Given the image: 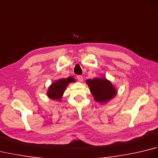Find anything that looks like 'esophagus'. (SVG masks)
<instances>
[{
  "label": "esophagus",
  "instance_id": "obj_1",
  "mask_svg": "<svg viewBox=\"0 0 158 158\" xmlns=\"http://www.w3.org/2000/svg\"><path fill=\"white\" fill-rule=\"evenodd\" d=\"M77 79H78V80L79 81H83V76L82 75H77Z\"/></svg>",
  "mask_w": 158,
  "mask_h": 158
}]
</instances>
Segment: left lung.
Returning a JSON list of instances; mask_svg holds the SVG:
<instances>
[{
  "label": "left lung",
  "mask_w": 158,
  "mask_h": 158,
  "mask_svg": "<svg viewBox=\"0 0 158 158\" xmlns=\"http://www.w3.org/2000/svg\"><path fill=\"white\" fill-rule=\"evenodd\" d=\"M86 82L97 102H106L113 98L116 94V90L112 85L111 83L105 78L88 79Z\"/></svg>",
  "instance_id": "obj_1"
}]
</instances>
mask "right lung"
<instances>
[{
	"instance_id": "1",
	"label": "right lung",
	"mask_w": 158,
	"mask_h": 158,
	"mask_svg": "<svg viewBox=\"0 0 158 158\" xmlns=\"http://www.w3.org/2000/svg\"><path fill=\"white\" fill-rule=\"evenodd\" d=\"M75 81V79L70 77L67 79H62L55 81L49 87L48 92V96L52 99L60 100L62 98L66 86L70 82H74Z\"/></svg>"
}]
</instances>
